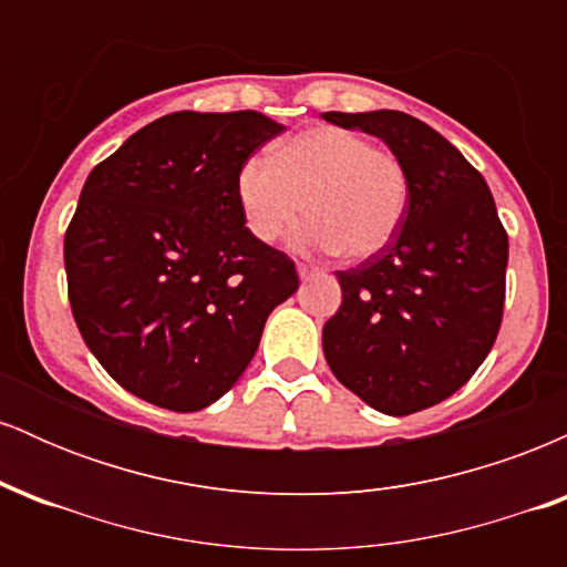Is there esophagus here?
Segmentation results:
<instances>
[{
	"instance_id": "34e87169",
	"label": "esophagus",
	"mask_w": 567,
	"mask_h": 567,
	"mask_svg": "<svg viewBox=\"0 0 567 567\" xmlns=\"http://www.w3.org/2000/svg\"><path fill=\"white\" fill-rule=\"evenodd\" d=\"M317 271H320V269H315V266H309V264H298V277H301V279L311 277V275H317Z\"/></svg>"
}]
</instances>
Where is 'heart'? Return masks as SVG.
Listing matches in <instances>:
<instances>
[{"instance_id": "1", "label": "heart", "mask_w": 567, "mask_h": 567, "mask_svg": "<svg viewBox=\"0 0 567 567\" xmlns=\"http://www.w3.org/2000/svg\"><path fill=\"white\" fill-rule=\"evenodd\" d=\"M245 226L277 243L306 210L296 234L301 250H338L362 261L394 239L410 202L405 162L343 127H311L275 154H252L237 171Z\"/></svg>"}]
</instances>
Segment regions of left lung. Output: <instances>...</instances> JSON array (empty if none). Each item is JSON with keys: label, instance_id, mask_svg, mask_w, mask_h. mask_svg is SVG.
Wrapping results in <instances>:
<instances>
[{"label": "left lung", "instance_id": "1", "mask_svg": "<svg viewBox=\"0 0 567 567\" xmlns=\"http://www.w3.org/2000/svg\"><path fill=\"white\" fill-rule=\"evenodd\" d=\"M322 120L381 138L410 175L392 243L336 271L343 301L322 328L324 360L370 408L419 413L458 392L493 349L509 237L483 175L426 122L389 109Z\"/></svg>", "mask_w": 567, "mask_h": 567}]
</instances>
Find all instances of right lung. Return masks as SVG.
<instances>
[{"label": "right lung", "instance_id": "right-lung-1", "mask_svg": "<svg viewBox=\"0 0 567 567\" xmlns=\"http://www.w3.org/2000/svg\"><path fill=\"white\" fill-rule=\"evenodd\" d=\"M282 130L258 112H175L84 181L63 239L71 315L130 394L207 408L298 290L296 264L252 237L237 202L239 165Z\"/></svg>", "mask_w": 567, "mask_h": 567}]
</instances>
